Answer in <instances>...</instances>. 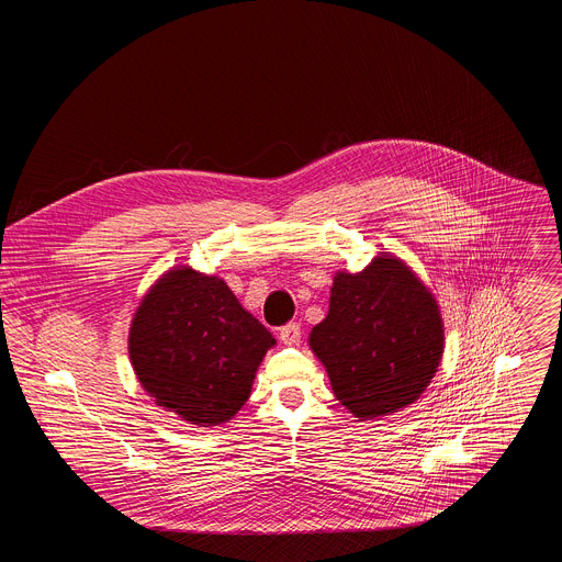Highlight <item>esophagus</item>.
Instances as JSON below:
<instances>
[{
  "label": "esophagus",
  "mask_w": 562,
  "mask_h": 562,
  "mask_svg": "<svg viewBox=\"0 0 562 562\" xmlns=\"http://www.w3.org/2000/svg\"><path fill=\"white\" fill-rule=\"evenodd\" d=\"M280 340L284 345H297L300 342V325L297 323H291L286 327L280 329Z\"/></svg>",
  "instance_id": "esophagus-1"
}]
</instances>
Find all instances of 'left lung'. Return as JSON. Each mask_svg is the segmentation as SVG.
<instances>
[{
	"mask_svg": "<svg viewBox=\"0 0 562 562\" xmlns=\"http://www.w3.org/2000/svg\"><path fill=\"white\" fill-rule=\"evenodd\" d=\"M436 300L400 260L375 258L360 273H338L329 313L308 338L340 403L358 418L412 405L442 356Z\"/></svg>",
	"mask_w": 562,
	"mask_h": 562,
	"instance_id": "8db88e82",
	"label": "left lung"
}]
</instances>
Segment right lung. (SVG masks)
Returning a JSON list of instances; mask_svg holds the SVG:
<instances>
[{"mask_svg":"<svg viewBox=\"0 0 562 562\" xmlns=\"http://www.w3.org/2000/svg\"><path fill=\"white\" fill-rule=\"evenodd\" d=\"M273 345L220 278L193 269L159 280L128 334L142 386L159 407L202 427L231 420L247 403L258 364Z\"/></svg>","mask_w":562,"mask_h":562,"instance_id":"add662e5","label":"right lung"}]
</instances>
